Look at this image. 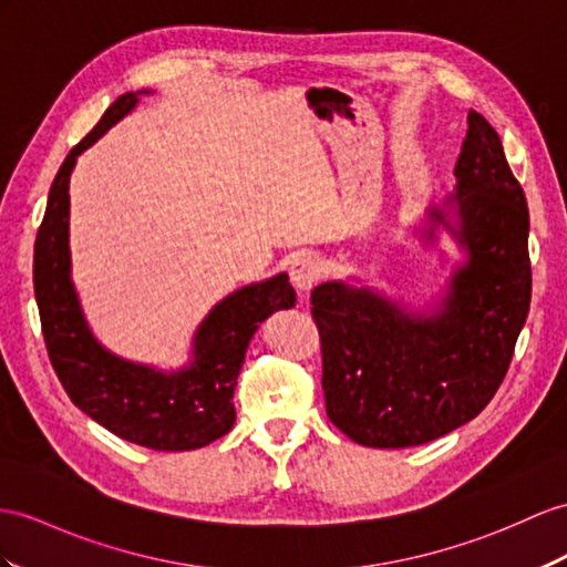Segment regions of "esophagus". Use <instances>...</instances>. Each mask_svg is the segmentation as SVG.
<instances>
[{"label": "esophagus", "instance_id": "esophagus-1", "mask_svg": "<svg viewBox=\"0 0 567 567\" xmlns=\"http://www.w3.org/2000/svg\"><path fill=\"white\" fill-rule=\"evenodd\" d=\"M320 265H317V259H312L310 255H300L291 261V267H288V276H291L293 286L298 288V291H310V288L320 281Z\"/></svg>", "mask_w": 567, "mask_h": 567}]
</instances>
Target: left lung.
<instances>
[{
	"label": "left lung",
	"mask_w": 567,
	"mask_h": 567,
	"mask_svg": "<svg viewBox=\"0 0 567 567\" xmlns=\"http://www.w3.org/2000/svg\"><path fill=\"white\" fill-rule=\"evenodd\" d=\"M457 161V230L468 261L443 310L413 317L388 298L322 284L310 312L322 343L327 416L353 443L413 447L476 419L498 392L532 300L529 209L498 132L468 110Z\"/></svg>",
	"instance_id": "left-lung-1"
}]
</instances>
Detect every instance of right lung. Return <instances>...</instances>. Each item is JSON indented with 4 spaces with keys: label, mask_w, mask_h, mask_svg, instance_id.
<instances>
[{
    "label": "right lung",
    "mask_w": 567,
    "mask_h": 567,
    "mask_svg": "<svg viewBox=\"0 0 567 567\" xmlns=\"http://www.w3.org/2000/svg\"><path fill=\"white\" fill-rule=\"evenodd\" d=\"M146 93L120 95L60 165L35 236L33 288L50 363L69 399L122 440L148 450L185 452L214 443L236 423L233 390L247 343L271 312L296 306V293L288 276L279 274L220 300L197 331L195 361L173 375L122 361L91 337L69 281V175L81 151Z\"/></svg>",
    "instance_id": "obj_1"
}]
</instances>
